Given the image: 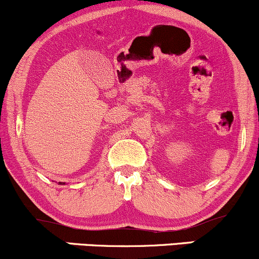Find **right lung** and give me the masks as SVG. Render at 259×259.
Here are the masks:
<instances>
[{
    "label": "right lung",
    "instance_id": "right-lung-1",
    "mask_svg": "<svg viewBox=\"0 0 259 259\" xmlns=\"http://www.w3.org/2000/svg\"><path fill=\"white\" fill-rule=\"evenodd\" d=\"M59 184H61V183H59Z\"/></svg>",
    "mask_w": 259,
    "mask_h": 259
}]
</instances>
